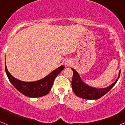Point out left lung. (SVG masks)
<instances>
[{
  "mask_svg": "<svg viewBox=\"0 0 125 125\" xmlns=\"http://www.w3.org/2000/svg\"><path fill=\"white\" fill-rule=\"evenodd\" d=\"M73 71V76L72 79V88L74 93L78 97L86 100H98L105 94H106L110 89L114 86L116 83L117 81L118 80L120 76V71L119 73V76L118 79L116 80L110 86L103 89H98V88H92L88 85L86 84L79 77V75L76 71L71 68Z\"/></svg>",
  "mask_w": 125,
  "mask_h": 125,
  "instance_id": "obj_1",
  "label": "left lung"
}]
</instances>
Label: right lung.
<instances>
[{"label":"right lung","instance_id":"1","mask_svg":"<svg viewBox=\"0 0 125 125\" xmlns=\"http://www.w3.org/2000/svg\"><path fill=\"white\" fill-rule=\"evenodd\" d=\"M64 66H61L53 71L49 75L41 80L34 82H24L14 78L7 69L5 62V69L9 80L19 92L30 98H38L49 93L53 83L57 76L63 70Z\"/></svg>","mask_w":125,"mask_h":125}]
</instances>
